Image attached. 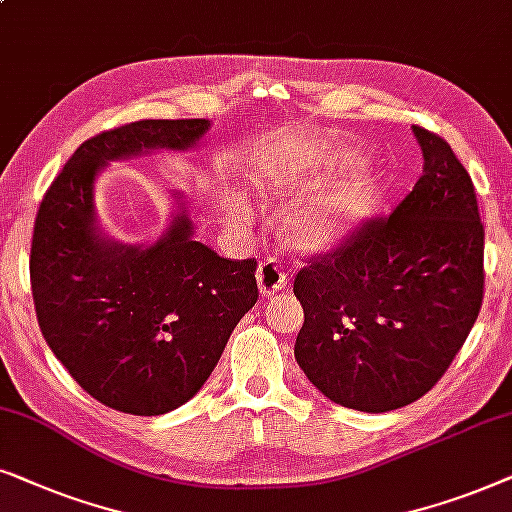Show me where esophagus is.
<instances>
[{"mask_svg":"<svg viewBox=\"0 0 512 512\" xmlns=\"http://www.w3.org/2000/svg\"><path fill=\"white\" fill-rule=\"evenodd\" d=\"M288 281V271H285V267L276 260V257H269V260H264L260 267H257V283H260L262 295H274L276 290H283Z\"/></svg>","mask_w":512,"mask_h":512,"instance_id":"34e87169","label":"esophagus"}]
</instances>
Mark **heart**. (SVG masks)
<instances>
[{"label":"heart","mask_w":512,"mask_h":512,"mask_svg":"<svg viewBox=\"0 0 512 512\" xmlns=\"http://www.w3.org/2000/svg\"><path fill=\"white\" fill-rule=\"evenodd\" d=\"M356 159L351 154H309L292 161L262 163L257 168V185L281 194H302L320 175L349 170ZM377 199V185L367 175L346 177L342 185L309 201L295 217L297 234L309 243H327L351 231L370 213Z\"/></svg>","instance_id":"b5f03b06"}]
</instances>
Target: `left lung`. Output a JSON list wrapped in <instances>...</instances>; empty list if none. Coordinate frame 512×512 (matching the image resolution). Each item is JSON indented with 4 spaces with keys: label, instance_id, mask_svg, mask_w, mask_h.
I'll return each instance as SVG.
<instances>
[{
    "label": "left lung",
    "instance_id": "1",
    "mask_svg": "<svg viewBox=\"0 0 512 512\" xmlns=\"http://www.w3.org/2000/svg\"><path fill=\"white\" fill-rule=\"evenodd\" d=\"M412 131L424 152L412 192L306 257L295 278L297 363L325 398L358 412L398 410L431 391L485 297L473 180L440 135Z\"/></svg>",
    "mask_w": 512,
    "mask_h": 512
}]
</instances>
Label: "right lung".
<instances>
[{
  "label": "right lung",
  "instance_id": "add662e5",
  "mask_svg": "<svg viewBox=\"0 0 512 512\" xmlns=\"http://www.w3.org/2000/svg\"><path fill=\"white\" fill-rule=\"evenodd\" d=\"M206 119H145L86 140L46 189L30 250L39 327L72 379L112 410L156 417L185 405L255 306L257 260H227L180 213L149 248L95 227L93 180L112 159L187 149Z\"/></svg>",
  "mask_w": 512,
  "mask_h": 512
}]
</instances>
